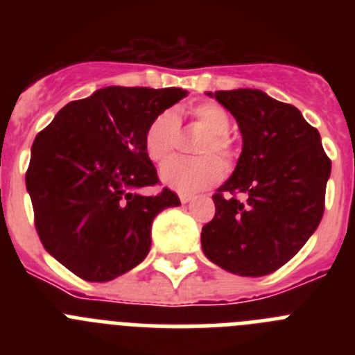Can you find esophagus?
Listing matches in <instances>:
<instances>
[{"instance_id":"obj_1","label":"esophagus","mask_w":355,"mask_h":355,"mask_svg":"<svg viewBox=\"0 0 355 355\" xmlns=\"http://www.w3.org/2000/svg\"><path fill=\"white\" fill-rule=\"evenodd\" d=\"M180 200H181V202H183V205H187V202L193 200V196H188V193H181Z\"/></svg>"}]
</instances>
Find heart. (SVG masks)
<instances>
[{"label": "heart", "mask_w": 355, "mask_h": 355, "mask_svg": "<svg viewBox=\"0 0 355 355\" xmlns=\"http://www.w3.org/2000/svg\"><path fill=\"white\" fill-rule=\"evenodd\" d=\"M190 117L200 128L208 131L200 140L197 153L199 158H172L159 171V180L165 187L180 193H196L213 187L222 180L224 165L213 153L220 158L229 159L233 155L227 131L231 126L229 114L216 103H200L190 108ZM180 133V122L172 112H162L147 126L144 135L146 153L153 162H165L174 153Z\"/></svg>", "instance_id": "b5f03b06"}]
</instances>
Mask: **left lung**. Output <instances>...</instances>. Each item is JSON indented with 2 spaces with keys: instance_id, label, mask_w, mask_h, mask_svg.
I'll use <instances>...</instances> for the list:
<instances>
[{
  "instance_id": "left-lung-1",
  "label": "left lung",
  "mask_w": 355,
  "mask_h": 355,
  "mask_svg": "<svg viewBox=\"0 0 355 355\" xmlns=\"http://www.w3.org/2000/svg\"><path fill=\"white\" fill-rule=\"evenodd\" d=\"M206 96L236 119L243 146L234 172L213 196L215 216L200 233L202 250L231 274H272L318 227L331 159L295 106L258 89Z\"/></svg>"
}]
</instances>
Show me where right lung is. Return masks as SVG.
Segmentation results:
<instances>
[{"mask_svg":"<svg viewBox=\"0 0 355 355\" xmlns=\"http://www.w3.org/2000/svg\"><path fill=\"white\" fill-rule=\"evenodd\" d=\"M187 96L174 87H106L65 105L37 135L26 172L37 233L78 277L106 283L135 268L150 249L155 216L181 205L167 188L140 190L158 183L147 126Z\"/></svg>","mask_w":355,"mask_h":355,"instance_id":"obj_1","label":"right lung"}]
</instances>
